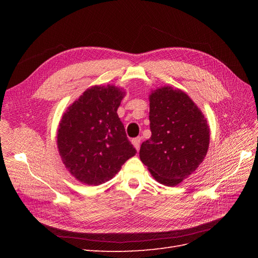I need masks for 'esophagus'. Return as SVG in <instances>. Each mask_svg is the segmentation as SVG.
Listing matches in <instances>:
<instances>
[{
  "label": "esophagus",
  "mask_w": 258,
  "mask_h": 258,
  "mask_svg": "<svg viewBox=\"0 0 258 258\" xmlns=\"http://www.w3.org/2000/svg\"><path fill=\"white\" fill-rule=\"evenodd\" d=\"M131 142H132V144H134V146L137 148V151H139L140 150V144H141V138L138 137V138L132 139Z\"/></svg>",
  "instance_id": "obj_1"
}]
</instances>
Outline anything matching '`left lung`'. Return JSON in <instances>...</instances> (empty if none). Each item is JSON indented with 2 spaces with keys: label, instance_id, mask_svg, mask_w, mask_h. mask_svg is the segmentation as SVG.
Listing matches in <instances>:
<instances>
[{
  "label": "left lung",
  "instance_id": "8db88e82",
  "mask_svg": "<svg viewBox=\"0 0 258 258\" xmlns=\"http://www.w3.org/2000/svg\"><path fill=\"white\" fill-rule=\"evenodd\" d=\"M152 137L140 158L157 182L175 186L204 161L210 129L198 106L182 90L162 87L150 96Z\"/></svg>",
  "mask_w": 258,
  "mask_h": 258
}]
</instances>
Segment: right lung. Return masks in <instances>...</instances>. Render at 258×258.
I'll return each instance as SVG.
<instances>
[{
	"label": "right lung",
	"instance_id": "add662e5",
	"mask_svg": "<svg viewBox=\"0 0 258 258\" xmlns=\"http://www.w3.org/2000/svg\"><path fill=\"white\" fill-rule=\"evenodd\" d=\"M123 96L115 86H95L62 117L57 137L59 153L70 173L82 183H105L137 153L117 115Z\"/></svg>",
	"mask_w": 258,
	"mask_h": 258
}]
</instances>
